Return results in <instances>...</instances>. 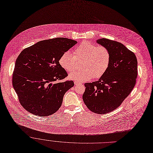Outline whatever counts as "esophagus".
Here are the masks:
<instances>
[{
  "label": "esophagus",
  "mask_w": 153,
  "mask_h": 153,
  "mask_svg": "<svg viewBox=\"0 0 153 153\" xmlns=\"http://www.w3.org/2000/svg\"><path fill=\"white\" fill-rule=\"evenodd\" d=\"M74 84H75V85H79V84H81V83L78 82V81H75Z\"/></svg>",
  "instance_id": "esophagus-1"
}]
</instances>
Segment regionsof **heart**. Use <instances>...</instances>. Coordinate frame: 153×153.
I'll return each instance as SVG.
<instances>
[{
	"mask_svg": "<svg viewBox=\"0 0 153 153\" xmlns=\"http://www.w3.org/2000/svg\"><path fill=\"white\" fill-rule=\"evenodd\" d=\"M111 59L108 49L102 45H97L87 41H83L73 51V55L65 52L59 58V64L66 72L74 70L78 62H81L82 69L72 72L69 74L71 79L85 82L93 77L100 78L106 72Z\"/></svg>",
	"mask_w": 153,
	"mask_h": 153,
	"instance_id": "b5f03b06",
	"label": "heart"
}]
</instances>
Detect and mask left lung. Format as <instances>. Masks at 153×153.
I'll use <instances>...</instances> for the list:
<instances>
[{"label":"left lung","mask_w":153,"mask_h":153,"mask_svg":"<svg viewBox=\"0 0 153 153\" xmlns=\"http://www.w3.org/2000/svg\"><path fill=\"white\" fill-rule=\"evenodd\" d=\"M97 43L110 51V63L98 81L84 84L82 99L90 111L105 114L119 107L131 92L137 76V61L135 54L119 42L103 38Z\"/></svg>","instance_id":"1"}]
</instances>
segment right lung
<instances>
[{
  "instance_id": "1",
  "label": "right lung",
  "mask_w": 153,
  "mask_h": 153,
  "mask_svg": "<svg viewBox=\"0 0 153 153\" xmlns=\"http://www.w3.org/2000/svg\"><path fill=\"white\" fill-rule=\"evenodd\" d=\"M76 43L59 37L40 41L20 52L12 81L26 110L39 116H48L58 110L65 93L74 85L72 80L58 81L68 76L60 66L59 58Z\"/></svg>"
}]
</instances>
